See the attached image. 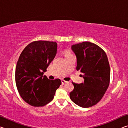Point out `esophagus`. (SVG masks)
I'll return each mask as SVG.
<instances>
[{
	"mask_svg": "<svg viewBox=\"0 0 128 128\" xmlns=\"http://www.w3.org/2000/svg\"><path fill=\"white\" fill-rule=\"evenodd\" d=\"M66 81H65V80H62V85H63V84H66Z\"/></svg>",
	"mask_w": 128,
	"mask_h": 128,
	"instance_id": "esophagus-1",
	"label": "esophagus"
}]
</instances>
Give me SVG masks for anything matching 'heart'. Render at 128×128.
Wrapping results in <instances>:
<instances>
[{
  "label": "heart",
  "instance_id": "b5f03b06",
  "mask_svg": "<svg viewBox=\"0 0 128 128\" xmlns=\"http://www.w3.org/2000/svg\"><path fill=\"white\" fill-rule=\"evenodd\" d=\"M68 54H70V53H66V55H68Z\"/></svg>",
  "mask_w": 128,
  "mask_h": 128
}]
</instances>
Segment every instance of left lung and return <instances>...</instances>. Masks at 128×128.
Segmentation results:
<instances>
[{"label": "left lung", "instance_id": "obj_1", "mask_svg": "<svg viewBox=\"0 0 128 128\" xmlns=\"http://www.w3.org/2000/svg\"><path fill=\"white\" fill-rule=\"evenodd\" d=\"M71 49L77 58V70L84 74V82H72L74 89L69 94L70 98L80 107H92L101 100L109 86L108 58L100 47L89 42L73 44Z\"/></svg>", "mask_w": 128, "mask_h": 128}]
</instances>
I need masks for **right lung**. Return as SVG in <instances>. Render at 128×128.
Returning <instances> with one entry per match:
<instances>
[{
    "instance_id": "add662e5",
    "label": "right lung",
    "mask_w": 128,
    "mask_h": 128,
    "mask_svg": "<svg viewBox=\"0 0 128 128\" xmlns=\"http://www.w3.org/2000/svg\"><path fill=\"white\" fill-rule=\"evenodd\" d=\"M56 52V42L39 40L30 43L20 54L15 80L21 97L29 104L40 107L48 104L62 84L60 79L51 80L43 76Z\"/></svg>"
}]
</instances>
